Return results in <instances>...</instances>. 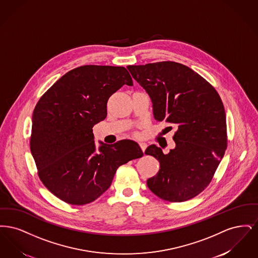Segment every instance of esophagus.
<instances>
[{"label": "esophagus", "instance_id": "34e87169", "mask_svg": "<svg viewBox=\"0 0 258 258\" xmlns=\"http://www.w3.org/2000/svg\"><path fill=\"white\" fill-rule=\"evenodd\" d=\"M139 147L142 150V152H145L146 148H147V144L146 143H143V142H140L139 143Z\"/></svg>", "mask_w": 258, "mask_h": 258}]
</instances>
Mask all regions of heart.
<instances>
[{"mask_svg":"<svg viewBox=\"0 0 258 258\" xmlns=\"http://www.w3.org/2000/svg\"><path fill=\"white\" fill-rule=\"evenodd\" d=\"M135 135H136V136H137V135H138V134H137V133H135Z\"/></svg>","mask_w":258,"mask_h":258,"instance_id":"obj_1","label":"heart"}]
</instances>
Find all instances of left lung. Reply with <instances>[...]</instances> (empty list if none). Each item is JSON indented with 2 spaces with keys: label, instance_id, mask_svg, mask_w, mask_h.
<instances>
[{
  "label": "left lung",
  "instance_id": "left-lung-1",
  "mask_svg": "<svg viewBox=\"0 0 258 258\" xmlns=\"http://www.w3.org/2000/svg\"><path fill=\"white\" fill-rule=\"evenodd\" d=\"M127 70L149 94L155 119L177 126L176 147L168 154L154 144L145 151L160 162L158 174L147 180L148 187L169 202L197 197L211 183L227 148L220 95L201 75L179 62L128 66Z\"/></svg>",
  "mask_w": 258,
  "mask_h": 258
}]
</instances>
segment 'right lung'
<instances>
[{
  "label": "right lung",
  "mask_w": 258,
  "mask_h": 258,
  "mask_svg": "<svg viewBox=\"0 0 258 258\" xmlns=\"http://www.w3.org/2000/svg\"><path fill=\"white\" fill-rule=\"evenodd\" d=\"M133 86L123 67L82 66L62 75L37 101L30 148L48 190L72 205L95 201L110 186L119 166L141 158L133 140L97 148L93 127L107 115V101Z\"/></svg>",
  "instance_id": "obj_1"
}]
</instances>
